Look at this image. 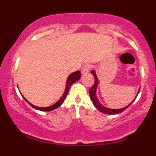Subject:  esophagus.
Segmentation results:
<instances>
[{
  "label": "esophagus",
  "instance_id": "obj_1",
  "mask_svg": "<svg viewBox=\"0 0 156 156\" xmlns=\"http://www.w3.org/2000/svg\"><path fill=\"white\" fill-rule=\"evenodd\" d=\"M91 69V66L89 64H85L83 68L81 69V73L82 74H87L89 72Z\"/></svg>",
  "mask_w": 156,
  "mask_h": 156
}]
</instances>
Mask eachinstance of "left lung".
I'll list each match as a JSON object with an SVG mask.
<instances>
[{"instance_id":"1","label":"left lung","mask_w":156,"mask_h":156,"mask_svg":"<svg viewBox=\"0 0 156 156\" xmlns=\"http://www.w3.org/2000/svg\"><path fill=\"white\" fill-rule=\"evenodd\" d=\"M91 73L94 76V83L93 84V86L92 87V88L90 89V90H89V96H90V98L91 100H92L93 104H94V106L96 107L98 109V110L100 111V112H102V113H104V114H119V113L124 112L126 108H128V107L130 106V105L132 104V103H130V104H129L128 105H127L126 107H125V108H120V109H110V108H106V107L103 106V105L101 104V103H100L99 101H98V99L97 98V96H96V89H97V87H98V78H97V76L95 74V73H94V70H92ZM139 90H140V89H139ZM139 92H138V94H139ZM137 94V95H138ZM137 97V96H136Z\"/></svg>"}]
</instances>
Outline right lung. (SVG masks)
I'll return each instance as SVG.
<instances>
[{"instance_id": "1", "label": "right lung", "mask_w": 156, "mask_h": 156, "mask_svg": "<svg viewBox=\"0 0 156 156\" xmlns=\"http://www.w3.org/2000/svg\"><path fill=\"white\" fill-rule=\"evenodd\" d=\"M80 76H81V73H80V71H76V72L72 73L71 75H69V76L67 78V87H66V89H65V92H64L63 96L61 98V99L57 102L56 103H55L54 105H51V106H49V107H46V108H41V107H37L35 106V105L31 104V103H29L26 98L23 97V98H24L25 100H26V102L28 103H29L30 105H31V107H33L34 108H36L37 109V110H39V111H43V112H51V111H53L54 110V109L57 108L58 107H59L63 103V102L64 100H65L66 97H67L68 92H69V89H70V87L72 86L73 83H74L75 82H76L77 80H78L80 79Z\"/></svg>"}]
</instances>
